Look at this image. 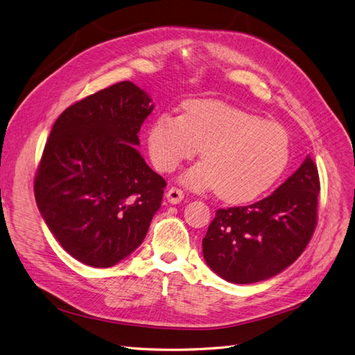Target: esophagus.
Segmentation results:
<instances>
[{
	"label": "esophagus",
	"mask_w": 355,
	"mask_h": 355,
	"mask_svg": "<svg viewBox=\"0 0 355 355\" xmlns=\"http://www.w3.org/2000/svg\"><path fill=\"white\" fill-rule=\"evenodd\" d=\"M166 197H167L168 202H171V204H179L182 200H184V191L179 189V188L171 187V188L167 191Z\"/></svg>",
	"instance_id": "1"
}]
</instances>
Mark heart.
Masks as SVG:
<instances>
[{"label": "heart", "instance_id": "1", "mask_svg": "<svg viewBox=\"0 0 355 355\" xmlns=\"http://www.w3.org/2000/svg\"><path fill=\"white\" fill-rule=\"evenodd\" d=\"M146 144L154 166L164 173L201 149L204 161L188 168L182 182L197 191L218 188L230 202L259 197L282 176L290 157L282 124L216 101L188 102L184 115H158Z\"/></svg>", "mask_w": 355, "mask_h": 355}]
</instances>
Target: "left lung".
<instances>
[{
    "mask_svg": "<svg viewBox=\"0 0 355 355\" xmlns=\"http://www.w3.org/2000/svg\"><path fill=\"white\" fill-rule=\"evenodd\" d=\"M318 192V170L308 155L271 196L250 206L216 211L202 239L204 261L213 272L235 284L280 274L313 237Z\"/></svg>",
    "mask_w": 355,
    "mask_h": 355,
    "instance_id": "1",
    "label": "left lung"
}]
</instances>
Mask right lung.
Here are the masks:
<instances>
[{"label": "right lung", "instance_id": "obj_1", "mask_svg": "<svg viewBox=\"0 0 355 355\" xmlns=\"http://www.w3.org/2000/svg\"><path fill=\"white\" fill-rule=\"evenodd\" d=\"M151 98L116 83L63 111L44 146L34 192L60 245L94 268L121 262L142 244L166 180L137 151Z\"/></svg>", "mask_w": 355, "mask_h": 355}]
</instances>
